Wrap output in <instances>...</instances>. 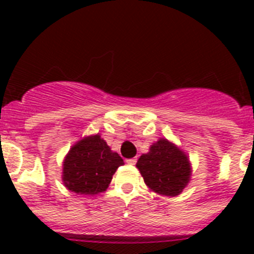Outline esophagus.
<instances>
[{
	"label": "esophagus",
	"instance_id": "obj_1",
	"mask_svg": "<svg viewBox=\"0 0 254 254\" xmlns=\"http://www.w3.org/2000/svg\"><path fill=\"white\" fill-rule=\"evenodd\" d=\"M127 164H129V165H134L136 164V161H137V159L136 158H132V159H127Z\"/></svg>",
	"mask_w": 254,
	"mask_h": 254
}]
</instances>
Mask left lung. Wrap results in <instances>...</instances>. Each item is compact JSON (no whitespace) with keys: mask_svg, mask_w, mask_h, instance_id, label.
Instances as JSON below:
<instances>
[{"mask_svg":"<svg viewBox=\"0 0 254 254\" xmlns=\"http://www.w3.org/2000/svg\"><path fill=\"white\" fill-rule=\"evenodd\" d=\"M136 167L149 190L161 196L181 194L192 176V165L185 150L167 138L152 143L149 152L138 158Z\"/></svg>","mask_w":254,"mask_h":254,"instance_id":"obj_1","label":"left lung"}]
</instances>
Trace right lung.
<instances>
[{"mask_svg":"<svg viewBox=\"0 0 254 254\" xmlns=\"http://www.w3.org/2000/svg\"><path fill=\"white\" fill-rule=\"evenodd\" d=\"M123 164V159L111 150L99 133L85 136L64 156L62 182L71 192L95 196L107 190L113 174Z\"/></svg>","mask_w":254,"mask_h":254,"instance_id":"1","label":"right lung"}]
</instances>
